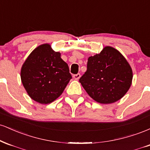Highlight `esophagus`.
<instances>
[{"mask_svg": "<svg viewBox=\"0 0 150 150\" xmlns=\"http://www.w3.org/2000/svg\"><path fill=\"white\" fill-rule=\"evenodd\" d=\"M80 73H77V74H76V75H73V78L75 79V80H79V79H80Z\"/></svg>", "mask_w": 150, "mask_h": 150, "instance_id": "34e87169", "label": "esophagus"}]
</instances>
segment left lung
<instances>
[{
    "mask_svg": "<svg viewBox=\"0 0 150 150\" xmlns=\"http://www.w3.org/2000/svg\"><path fill=\"white\" fill-rule=\"evenodd\" d=\"M132 80V70L125 58L117 49L105 46L88 58L87 71L79 81L94 101L108 104L121 99Z\"/></svg>",
    "mask_w": 150,
    "mask_h": 150,
    "instance_id": "1",
    "label": "left lung"
}]
</instances>
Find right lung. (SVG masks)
<instances>
[{"instance_id": "right-lung-1", "label": "right lung", "mask_w": 150, "mask_h": 150, "mask_svg": "<svg viewBox=\"0 0 150 150\" xmlns=\"http://www.w3.org/2000/svg\"><path fill=\"white\" fill-rule=\"evenodd\" d=\"M68 65L49 44L34 49L22 65L20 77L27 94L37 102L47 104L58 99L72 76Z\"/></svg>"}]
</instances>
